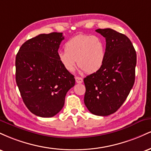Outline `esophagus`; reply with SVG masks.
I'll use <instances>...</instances> for the list:
<instances>
[{
	"mask_svg": "<svg viewBox=\"0 0 151 151\" xmlns=\"http://www.w3.org/2000/svg\"><path fill=\"white\" fill-rule=\"evenodd\" d=\"M75 80L76 82L78 83V84H81V83L83 82V79L79 77H75Z\"/></svg>",
	"mask_w": 151,
	"mask_h": 151,
	"instance_id": "obj_1",
	"label": "esophagus"
}]
</instances>
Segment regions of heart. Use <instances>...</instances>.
Returning <instances> with one entry per match:
<instances>
[{
	"mask_svg": "<svg viewBox=\"0 0 151 151\" xmlns=\"http://www.w3.org/2000/svg\"><path fill=\"white\" fill-rule=\"evenodd\" d=\"M65 50L59 52L58 58L67 72H73L77 62L80 70L89 74L97 72L104 63L106 43L101 36L78 35L65 42Z\"/></svg>",
	"mask_w": 151,
	"mask_h": 151,
	"instance_id": "heart-1",
	"label": "heart"
}]
</instances>
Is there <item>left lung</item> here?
Here are the masks:
<instances>
[{
    "label": "left lung",
    "mask_w": 151,
    "mask_h": 151,
    "mask_svg": "<svg viewBox=\"0 0 151 151\" xmlns=\"http://www.w3.org/2000/svg\"><path fill=\"white\" fill-rule=\"evenodd\" d=\"M96 32L106 39V58L101 70L84 79V104L91 114L106 116L120 108L132 89L136 52L125 35L111 28Z\"/></svg>",
    "instance_id": "left-lung-1"
}]
</instances>
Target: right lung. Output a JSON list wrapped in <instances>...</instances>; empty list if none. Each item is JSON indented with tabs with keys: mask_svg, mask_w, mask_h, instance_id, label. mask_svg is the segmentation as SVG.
I'll use <instances>...</instances> for the list:
<instances>
[{
	"mask_svg": "<svg viewBox=\"0 0 151 151\" xmlns=\"http://www.w3.org/2000/svg\"><path fill=\"white\" fill-rule=\"evenodd\" d=\"M65 39L62 32L40 34L22 45L15 58V79L23 102L37 116L52 117L65 104L67 91L75 84L58 54Z\"/></svg>",
	"mask_w": 151,
	"mask_h": 151,
	"instance_id": "right-lung-1",
	"label": "right lung"
}]
</instances>
